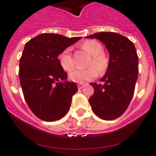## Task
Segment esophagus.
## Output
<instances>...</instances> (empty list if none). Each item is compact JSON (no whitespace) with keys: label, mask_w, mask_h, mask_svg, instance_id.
Returning <instances> with one entry per match:
<instances>
[{"label":"esophagus","mask_w":156,"mask_h":156,"mask_svg":"<svg viewBox=\"0 0 156 156\" xmlns=\"http://www.w3.org/2000/svg\"><path fill=\"white\" fill-rule=\"evenodd\" d=\"M86 86V84H84V83H78V87L79 88V89H83L84 87Z\"/></svg>","instance_id":"esophagus-1"}]
</instances>
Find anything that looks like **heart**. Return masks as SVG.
Wrapping results in <instances>:
<instances>
[{
	"mask_svg": "<svg viewBox=\"0 0 156 156\" xmlns=\"http://www.w3.org/2000/svg\"><path fill=\"white\" fill-rule=\"evenodd\" d=\"M82 48L91 56L89 66H92L85 69H74L69 73V79L78 83H86L95 78L97 76L98 71L100 73H104L108 66V58L102 52L103 47L100 43L95 40H87L82 44ZM58 60L61 67L66 71H70L73 69L74 64L70 48L63 50L59 55Z\"/></svg>",
	"mask_w": 156,
	"mask_h": 156,
	"instance_id": "obj_1",
	"label": "heart"
}]
</instances>
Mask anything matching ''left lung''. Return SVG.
<instances>
[{"instance_id": "1", "label": "left lung", "mask_w": 156, "mask_h": 156, "mask_svg": "<svg viewBox=\"0 0 156 156\" xmlns=\"http://www.w3.org/2000/svg\"><path fill=\"white\" fill-rule=\"evenodd\" d=\"M97 39L108 51V69L100 81L91 83L95 92L89 99L92 111L103 120H114L125 112L134 93L138 74V56L133 42L114 32H99L86 36Z\"/></svg>"}]
</instances>
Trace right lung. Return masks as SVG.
<instances>
[{"mask_svg": "<svg viewBox=\"0 0 156 156\" xmlns=\"http://www.w3.org/2000/svg\"><path fill=\"white\" fill-rule=\"evenodd\" d=\"M80 39L44 33L25 44L19 62L20 84L30 109L43 121L60 120L69 110L78 87L67 81L58 56Z\"/></svg>", "mask_w": 156, "mask_h": 156, "instance_id": "right-lung-1", "label": "right lung"}]
</instances>
